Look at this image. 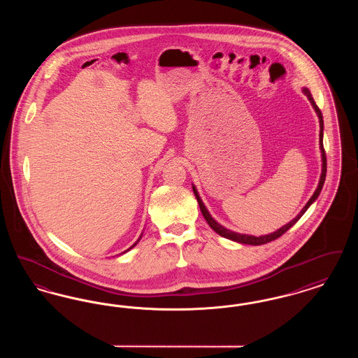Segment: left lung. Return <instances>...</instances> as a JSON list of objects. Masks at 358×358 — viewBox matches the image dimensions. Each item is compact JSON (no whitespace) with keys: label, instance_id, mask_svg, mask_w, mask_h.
I'll return each instance as SVG.
<instances>
[{"label":"left lung","instance_id":"left-lung-1","mask_svg":"<svg viewBox=\"0 0 358 358\" xmlns=\"http://www.w3.org/2000/svg\"><path fill=\"white\" fill-rule=\"evenodd\" d=\"M303 94L306 95L307 99L310 101L311 106H313V108L315 110V113H317V115H318V118H320V129H321V130H320V148H321V153H322L321 154V155H322V173H321V178H320L318 187L315 189L314 194L310 197V200L307 201V204L303 206V209L299 212V215H298L294 220L287 222L286 225H283L282 228H279L278 231H275V232L270 234V235L251 236V235H244V234H238V232L229 231V229L224 228L222 224H219V222H216V220L210 216V213L208 212V209H206V206H205L204 203H203V200H201L200 196H199L197 189L193 185V187H193V193H194V196H196V199H197V203L200 205V209H201V213H203L205 220L209 224V227H210L216 234H219L220 236H222V238H229V240L238 241V243H241V244H251V245H262V244L270 243V241H273L275 238H280L286 231H289V228L303 216V213L308 209V206L318 199V196H320V193H321V190H322V187H324V178H326V153H324V118H322L321 110L318 108V106L314 102V99H313V96H311V94H310V91L307 90L306 87H303Z\"/></svg>","mask_w":358,"mask_h":358}]
</instances>
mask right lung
Masks as SVG:
<instances>
[{"label":"right lung","instance_id":"add662e5","mask_svg":"<svg viewBox=\"0 0 358 358\" xmlns=\"http://www.w3.org/2000/svg\"><path fill=\"white\" fill-rule=\"evenodd\" d=\"M141 238H142V235H141V236H139V238H138V240H136V243H138V241H139V240H141ZM136 243H134V244H133V245H131V247H130V248H129V250H126V251H124V252H127V251H130V250H131V248H133V247H136ZM124 252H123V254H124Z\"/></svg>","mask_w":358,"mask_h":358}]
</instances>
